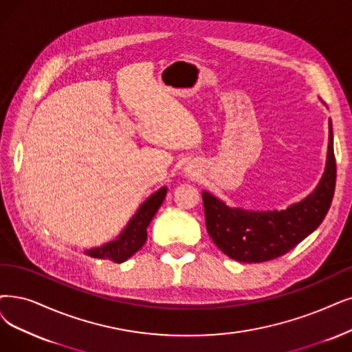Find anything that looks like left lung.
Returning <instances> with one entry per match:
<instances>
[{"mask_svg":"<svg viewBox=\"0 0 352 352\" xmlns=\"http://www.w3.org/2000/svg\"><path fill=\"white\" fill-rule=\"evenodd\" d=\"M336 182L332 122L327 166L318 186L298 204L283 210H245L230 208L212 193L202 192L205 222L215 245L241 263H261L277 258L312 234L327 217Z\"/></svg>","mask_w":352,"mask_h":352,"instance_id":"1","label":"left lung"}]
</instances>
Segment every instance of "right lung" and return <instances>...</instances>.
<instances>
[{
	"mask_svg": "<svg viewBox=\"0 0 352 352\" xmlns=\"http://www.w3.org/2000/svg\"><path fill=\"white\" fill-rule=\"evenodd\" d=\"M167 193V188H160L147 198L142 206L137 209L135 215L130 219L127 227L116 238L101 247L87 250L85 254L94 258L111 260L114 263H122L129 260L133 254L142 248L147 240V227L157 209L163 204Z\"/></svg>",
	"mask_w": 352,
	"mask_h": 352,
	"instance_id": "obj_1",
	"label": "right lung"
}]
</instances>
